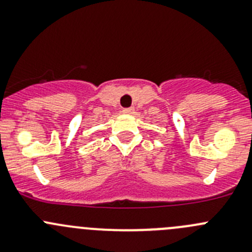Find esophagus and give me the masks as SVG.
Listing matches in <instances>:
<instances>
[{"label":"esophagus","instance_id":"obj_1","mask_svg":"<svg viewBox=\"0 0 252 252\" xmlns=\"http://www.w3.org/2000/svg\"><path fill=\"white\" fill-rule=\"evenodd\" d=\"M134 111H135V110H134L133 107H129V108H124V110L122 112H123L124 114H133Z\"/></svg>","mask_w":252,"mask_h":252}]
</instances>
